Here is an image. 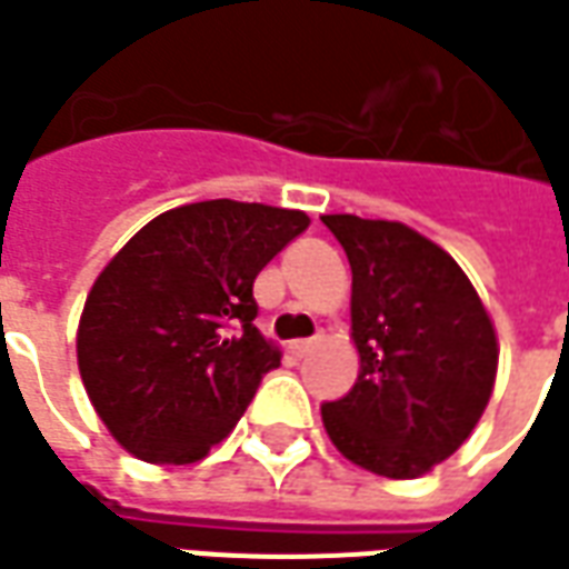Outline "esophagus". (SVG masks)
<instances>
[{"mask_svg": "<svg viewBox=\"0 0 569 569\" xmlns=\"http://www.w3.org/2000/svg\"><path fill=\"white\" fill-rule=\"evenodd\" d=\"M320 339H323V336H315V339H296V342L289 346V351H292L296 358H305V355H308V351L315 349V346H317V342H320Z\"/></svg>", "mask_w": 569, "mask_h": 569, "instance_id": "esophagus-1", "label": "esophagus"}]
</instances>
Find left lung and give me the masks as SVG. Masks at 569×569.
Here are the masks:
<instances>
[{
    "instance_id": "8db88e82",
    "label": "left lung",
    "mask_w": 569,
    "mask_h": 569,
    "mask_svg": "<svg viewBox=\"0 0 569 569\" xmlns=\"http://www.w3.org/2000/svg\"><path fill=\"white\" fill-rule=\"evenodd\" d=\"M351 264L358 382L320 408L342 458L415 479L451 458L486 411L496 323L451 254L398 220L323 214Z\"/></svg>"
}]
</instances>
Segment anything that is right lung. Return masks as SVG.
<instances>
[{
    "instance_id": "1",
    "label": "right lung",
    "mask_w": 569,
    "mask_h": 569,
    "mask_svg": "<svg viewBox=\"0 0 569 569\" xmlns=\"http://www.w3.org/2000/svg\"><path fill=\"white\" fill-rule=\"evenodd\" d=\"M311 223L305 211L211 199L152 218L96 277L77 367L114 442L196 463L223 442L280 351L252 320L254 277Z\"/></svg>"
}]
</instances>
